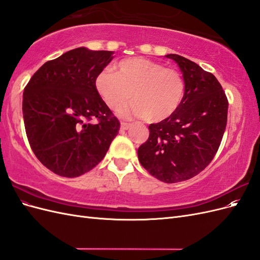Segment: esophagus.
Wrapping results in <instances>:
<instances>
[{
	"mask_svg": "<svg viewBox=\"0 0 260 260\" xmlns=\"http://www.w3.org/2000/svg\"><path fill=\"white\" fill-rule=\"evenodd\" d=\"M130 123H128V122H121L120 123V128L122 129V130H128L129 128H130Z\"/></svg>",
	"mask_w": 260,
	"mask_h": 260,
	"instance_id": "obj_1",
	"label": "esophagus"
}]
</instances>
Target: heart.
Instances as JSON below:
<instances>
[{
	"label": "heart",
	"instance_id": "b5f03b06",
	"mask_svg": "<svg viewBox=\"0 0 260 260\" xmlns=\"http://www.w3.org/2000/svg\"><path fill=\"white\" fill-rule=\"evenodd\" d=\"M119 70L106 68L96 78V89L113 109L128 100L132 103L119 108L120 116L145 117L161 121L175 114L184 95V81L179 72L144 57L123 59Z\"/></svg>",
	"mask_w": 260,
	"mask_h": 260
}]
</instances>
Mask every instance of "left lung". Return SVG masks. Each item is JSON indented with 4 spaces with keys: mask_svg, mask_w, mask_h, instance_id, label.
<instances>
[{
    "mask_svg": "<svg viewBox=\"0 0 260 260\" xmlns=\"http://www.w3.org/2000/svg\"><path fill=\"white\" fill-rule=\"evenodd\" d=\"M184 95L167 119L149 124V137L138 149L141 165L166 183L185 181L205 169L216 155L226 127L228 100L217 78L177 54Z\"/></svg>",
    "mask_w": 260,
    "mask_h": 260,
    "instance_id": "8db88e82",
    "label": "left lung"
}]
</instances>
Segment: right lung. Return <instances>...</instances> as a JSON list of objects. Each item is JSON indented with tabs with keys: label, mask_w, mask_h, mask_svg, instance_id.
I'll list each match as a JSON object with an SVG mask.
<instances>
[{
	"label": "right lung",
	"mask_w": 260,
	"mask_h": 260,
	"mask_svg": "<svg viewBox=\"0 0 260 260\" xmlns=\"http://www.w3.org/2000/svg\"><path fill=\"white\" fill-rule=\"evenodd\" d=\"M112 51L70 50L46 61L22 95L29 144L44 166L76 178L104 158L120 123L96 90L98 76L114 58ZM93 117L98 124L89 122Z\"/></svg>",
	"instance_id": "add662e5"
}]
</instances>
